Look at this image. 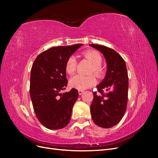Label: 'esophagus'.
I'll use <instances>...</instances> for the list:
<instances>
[{"instance_id": "1", "label": "esophagus", "mask_w": 158, "mask_h": 158, "mask_svg": "<svg viewBox=\"0 0 158 158\" xmlns=\"http://www.w3.org/2000/svg\"><path fill=\"white\" fill-rule=\"evenodd\" d=\"M83 92H84L83 90H78V94H79V95H82V93H83Z\"/></svg>"}]
</instances>
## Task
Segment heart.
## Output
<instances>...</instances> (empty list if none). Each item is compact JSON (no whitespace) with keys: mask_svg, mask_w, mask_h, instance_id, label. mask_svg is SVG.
I'll list each match as a JSON object with an SVG mask.
<instances>
[{"mask_svg":"<svg viewBox=\"0 0 158 158\" xmlns=\"http://www.w3.org/2000/svg\"><path fill=\"white\" fill-rule=\"evenodd\" d=\"M84 56L92 64L91 71L98 76H102L103 69L101 66L102 63V57L98 51L94 50L86 51L84 52ZM77 60L73 55L70 56L66 60L65 69L66 72L69 74H73L76 68ZM70 85L73 88L79 90H84L94 86L96 84V79L93 75L83 76L77 74L73 76L70 80Z\"/></svg>","mask_w":158,"mask_h":158,"instance_id":"b5f03b06","label":"heart"}]
</instances>
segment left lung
<instances>
[{
  "label": "left lung",
  "mask_w": 158,
  "mask_h": 158,
  "mask_svg": "<svg viewBox=\"0 0 158 158\" xmlns=\"http://www.w3.org/2000/svg\"><path fill=\"white\" fill-rule=\"evenodd\" d=\"M89 45L103 55L107 67L104 79L96 86L102 95L93 92L91 114L96 125L111 128L120 122L126 111L128 88L126 63L121 56L111 48L97 44ZM104 90L107 91L106 94H103Z\"/></svg>",
  "instance_id": "obj_1"
}]
</instances>
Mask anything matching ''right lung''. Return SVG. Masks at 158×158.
Segmentation results:
<instances>
[{
  "label": "right lung",
  "instance_id": "add662e5",
  "mask_svg": "<svg viewBox=\"0 0 158 158\" xmlns=\"http://www.w3.org/2000/svg\"><path fill=\"white\" fill-rule=\"evenodd\" d=\"M82 44L50 48L37 56L30 76V94L38 120L45 127L57 130L70 120L72 110L78 97L77 89H66V60Z\"/></svg>",
  "mask_w": 158,
  "mask_h": 158
}]
</instances>
